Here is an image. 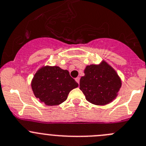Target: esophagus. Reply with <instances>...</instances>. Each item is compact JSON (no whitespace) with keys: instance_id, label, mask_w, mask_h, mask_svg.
<instances>
[{"instance_id":"34e87169","label":"esophagus","mask_w":146,"mask_h":146,"mask_svg":"<svg viewBox=\"0 0 146 146\" xmlns=\"http://www.w3.org/2000/svg\"><path fill=\"white\" fill-rule=\"evenodd\" d=\"M76 81L78 83V84H79V83H80V78L79 77L76 78Z\"/></svg>"}]
</instances>
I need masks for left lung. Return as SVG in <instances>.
Segmentation results:
<instances>
[{
	"mask_svg": "<svg viewBox=\"0 0 146 146\" xmlns=\"http://www.w3.org/2000/svg\"><path fill=\"white\" fill-rule=\"evenodd\" d=\"M80 79V89L86 99L95 105H106L116 99L122 86L117 72L106 61L87 65Z\"/></svg>",
	"mask_w": 146,
	"mask_h": 146,
	"instance_id": "8db88e82",
	"label": "left lung"
}]
</instances>
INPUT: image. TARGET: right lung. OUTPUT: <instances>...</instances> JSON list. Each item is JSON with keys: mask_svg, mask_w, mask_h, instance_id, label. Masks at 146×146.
Returning a JSON list of instances; mask_svg holds the SVG:
<instances>
[{"mask_svg": "<svg viewBox=\"0 0 146 146\" xmlns=\"http://www.w3.org/2000/svg\"><path fill=\"white\" fill-rule=\"evenodd\" d=\"M32 89L35 97L48 106L65 102L71 90L78 86L68 70L59 66H42L32 78Z\"/></svg>", "mask_w": 146, "mask_h": 146, "instance_id": "add662e5", "label": "right lung"}]
</instances>
